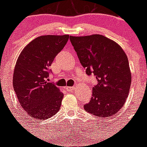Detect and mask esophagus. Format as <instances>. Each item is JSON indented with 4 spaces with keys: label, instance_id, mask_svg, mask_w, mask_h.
I'll list each match as a JSON object with an SVG mask.
<instances>
[{
    "label": "esophagus",
    "instance_id": "1",
    "mask_svg": "<svg viewBox=\"0 0 147 147\" xmlns=\"http://www.w3.org/2000/svg\"><path fill=\"white\" fill-rule=\"evenodd\" d=\"M74 87H66L65 88V90H67V91L68 92H71V91H73L74 90Z\"/></svg>",
    "mask_w": 147,
    "mask_h": 147
}]
</instances>
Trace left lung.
Here are the masks:
<instances>
[{
	"instance_id": "obj_1",
	"label": "left lung",
	"mask_w": 147,
	"mask_h": 147,
	"mask_svg": "<svg viewBox=\"0 0 147 147\" xmlns=\"http://www.w3.org/2000/svg\"><path fill=\"white\" fill-rule=\"evenodd\" d=\"M70 40L87 74H93L97 80L84 109L100 118L113 116L124 105L130 88L127 55L119 44L103 35L71 36Z\"/></svg>"
}]
</instances>
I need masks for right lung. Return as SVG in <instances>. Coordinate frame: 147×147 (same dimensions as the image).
<instances>
[{
    "label": "right lung",
    "instance_id": "obj_1",
    "mask_svg": "<svg viewBox=\"0 0 147 147\" xmlns=\"http://www.w3.org/2000/svg\"><path fill=\"white\" fill-rule=\"evenodd\" d=\"M69 35H44L35 38L19 55L13 88L19 103L32 119H47L58 112L63 93L48 82L49 67L63 49Z\"/></svg>",
    "mask_w": 147,
    "mask_h": 147
}]
</instances>
